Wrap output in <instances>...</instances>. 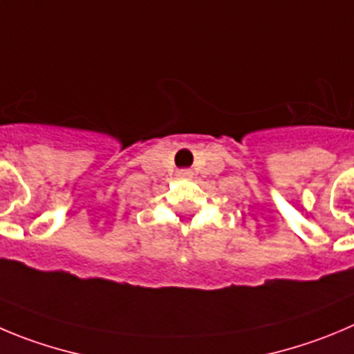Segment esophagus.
Here are the masks:
<instances>
[{
    "instance_id": "obj_1",
    "label": "esophagus",
    "mask_w": 354,
    "mask_h": 354,
    "mask_svg": "<svg viewBox=\"0 0 354 354\" xmlns=\"http://www.w3.org/2000/svg\"><path fill=\"white\" fill-rule=\"evenodd\" d=\"M176 176H180V178H192V171H190V169H180L176 173Z\"/></svg>"
}]
</instances>
